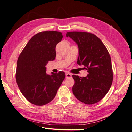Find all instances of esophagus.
<instances>
[{
  "label": "esophagus",
  "instance_id": "esophagus-1",
  "mask_svg": "<svg viewBox=\"0 0 132 132\" xmlns=\"http://www.w3.org/2000/svg\"><path fill=\"white\" fill-rule=\"evenodd\" d=\"M65 76L67 78H69V77H72V75L71 73H67Z\"/></svg>",
  "mask_w": 132,
  "mask_h": 132
}]
</instances>
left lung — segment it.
Masks as SVG:
<instances>
[{"label":"left lung","mask_w":132,"mask_h":132,"mask_svg":"<svg viewBox=\"0 0 132 132\" xmlns=\"http://www.w3.org/2000/svg\"><path fill=\"white\" fill-rule=\"evenodd\" d=\"M77 44V64L85 66L88 75L79 77L73 75L72 91L76 98L86 104H95L109 91L113 80L111 59L102 40L92 33L71 31L66 34Z\"/></svg>","instance_id":"obj_1"}]
</instances>
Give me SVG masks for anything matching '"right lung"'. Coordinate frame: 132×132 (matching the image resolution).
<instances>
[{"label":"right lung","mask_w":132,"mask_h":132,"mask_svg":"<svg viewBox=\"0 0 132 132\" xmlns=\"http://www.w3.org/2000/svg\"><path fill=\"white\" fill-rule=\"evenodd\" d=\"M63 36L56 31L36 34L29 40L17 60L16 79L20 92L36 106L53 100L65 77L64 72L46 73L45 66L56 57V46Z\"/></svg>","instance_id":"obj_1"}]
</instances>
